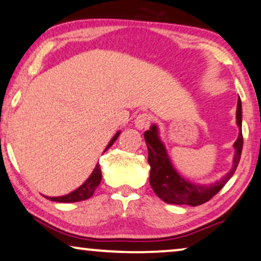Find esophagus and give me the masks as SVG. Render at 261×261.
I'll return each mask as SVG.
<instances>
[{"mask_svg":"<svg viewBox=\"0 0 261 261\" xmlns=\"http://www.w3.org/2000/svg\"><path fill=\"white\" fill-rule=\"evenodd\" d=\"M150 120H151L150 117L147 113H141V114H138L136 117V119H135V125H136L137 128L142 130V128L149 126Z\"/></svg>","mask_w":261,"mask_h":261,"instance_id":"1","label":"esophagus"}]
</instances>
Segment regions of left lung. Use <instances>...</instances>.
<instances>
[{
	"mask_svg": "<svg viewBox=\"0 0 261 261\" xmlns=\"http://www.w3.org/2000/svg\"><path fill=\"white\" fill-rule=\"evenodd\" d=\"M236 121L240 127V135L233 144L235 147V158H233L232 170L218 182L210 186H199L188 182L177 173L167 156L166 149L158 136V128L155 125L144 133V140L148 147V163L150 165L149 182L158 196L167 203L172 204H189V206H199L218 194V191L232 177L240 163L241 153L243 147V136L241 133L242 127V105L241 98L237 101Z\"/></svg>",
	"mask_w": 261,
	"mask_h": 261,
	"instance_id": "obj_1",
	"label": "left lung"
}]
</instances>
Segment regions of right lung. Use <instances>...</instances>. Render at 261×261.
Segmentation results:
<instances>
[{
  "label": "right lung",
  "instance_id": "obj_1",
  "mask_svg": "<svg viewBox=\"0 0 261 261\" xmlns=\"http://www.w3.org/2000/svg\"><path fill=\"white\" fill-rule=\"evenodd\" d=\"M119 134L120 133L115 134V136L112 138L110 144H108L105 150H107L108 148H110L112 144L114 143V141L117 140L118 136H119ZM101 178H102L101 167H100V165L97 164L96 167H95V170L92 171V173L90 174V177L87 179V182H85L83 186L79 187L78 189H75L74 191H72L71 194H67V195H65V196H59V197L45 196V197L50 201H55V202H78V201L87 200V199H89V197L92 196L94 191L96 190V188L98 186H100Z\"/></svg>",
  "mask_w": 261,
  "mask_h": 261
}]
</instances>
